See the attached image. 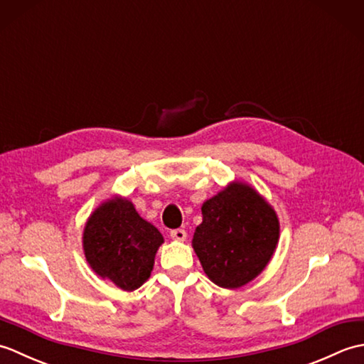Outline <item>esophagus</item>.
<instances>
[{
    "label": "esophagus",
    "mask_w": 364,
    "mask_h": 364,
    "mask_svg": "<svg viewBox=\"0 0 364 364\" xmlns=\"http://www.w3.org/2000/svg\"><path fill=\"white\" fill-rule=\"evenodd\" d=\"M170 237L175 239V241H184V239L188 237V233L184 228H176L170 231Z\"/></svg>",
    "instance_id": "obj_1"
}]
</instances>
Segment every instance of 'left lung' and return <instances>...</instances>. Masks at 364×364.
Returning a JSON list of instances; mask_svg holds the SVG:
<instances>
[{
  "instance_id": "1",
  "label": "left lung",
  "mask_w": 364,
  "mask_h": 364,
  "mask_svg": "<svg viewBox=\"0 0 364 364\" xmlns=\"http://www.w3.org/2000/svg\"><path fill=\"white\" fill-rule=\"evenodd\" d=\"M192 245L205 274L222 288H239L266 267L278 242V219L242 183L230 184L202 206Z\"/></svg>"
}]
</instances>
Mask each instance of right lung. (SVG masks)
<instances>
[{
    "mask_svg": "<svg viewBox=\"0 0 364 364\" xmlns=\"http://www.w3.org/2000/svg\"><path fill=\"white\" fill-rule=\"evenodd\" d=\"M162 242L158 228L122 198L100 206L87 220L82 237L90 267L123 291H134L146 282Z\"/></svg>",
    "mask_w": 364,
    "mask_h": 364,
    "instance_id": "1",
    "label": "right lung"
}]
</instances>
